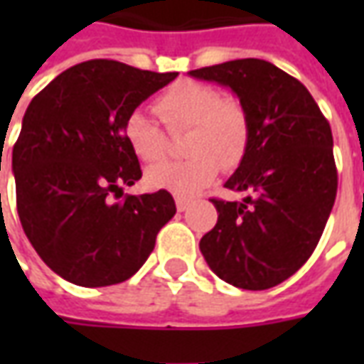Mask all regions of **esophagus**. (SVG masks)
Instances as JSON below:
<instances>
[{"mask_svg":"<svg viewBox=\"0 0 364 364\" xmlns=\"http://www.w3.org/2000/svg\"><path fill=\"white\" fill-rule=\"evenodd\" d=\"M175 205H177V210L183 213V210H187V208H189V200H185V198H177V200H175Z\"/></svg>","mask_w":364,"mask_h":364,"instance_id":"1","label":"esophagus"}]
</instances>
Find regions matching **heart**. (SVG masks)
<instances>
[{"label":"heart","mask_w":364,"mask_h":364,"mask_svg":"<svg viewBox=\"0 0 364 364\" xmlns=\"http://www.w3.org/2000/svg\"><path fill=\"white\" fill-rule=\"evenodd\" d=\"M154 109L169 130L189 128L183 140V151L189 158L150 167L146 181L154 189L193 197L214 181L220 166L234 169L244 159L252 124L244 103L236 97H222L208 83L187 80L167 87L156 99ZM122 132L130 150L146 164L166 158V132L146 112H132L124 120Z\"/></svg>","instance_id":"obj_1"}]
</instances>
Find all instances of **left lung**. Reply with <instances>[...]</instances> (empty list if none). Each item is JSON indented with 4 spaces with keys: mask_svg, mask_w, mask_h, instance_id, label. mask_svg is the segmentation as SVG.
I'll return each instance as SVG.
<instances>
[{
    "mask_svg": "<svg viewBox=\"0 0 364 364\" xmlns=\"http://www.w3.org/2000/svg\"><path fill=\"white\" fill-rule=\"evenodd\" d=\"M189 75L230 87L252 124L247 151L226 181L247 197L210 198L218 220L200 240V253L237 289L277 287L310 259L336 203L328 119L296 77L265 60H232Z\"/></svg>",
    "mask_w": 364,
    "mask_h": 364,
    "instance_id": "left-lung-1",
    "label": "left lung"
}]
</instances>
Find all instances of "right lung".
Here are the masks:
<instances>
[{"label": "right lung", "mask_w": 364, "mask_h": 364, "mask_svg": "<svg viewBox=\"0 0 364 364\" xmlns=\"http://www.w3.org/2000/svg\"><path fill=\"white\" fill-rule=\"evenodd\" d=\"M177 72L87 60L54 77L27 107L13 146L21 226L41 259L80 287L130 279L173 218L166 189L127 195L142 177L124 120Z\"/></svg>", "instance_id": "obj_1"}]
</instances>
